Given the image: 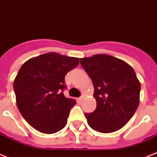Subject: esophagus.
<instances>
[{
    "mask_svg": "<svg viewBox=\"0 0 157 157\" xmlns=\"http://www.w3.org/2000/svg\"><path fill=\"white\" fill-rule=\"evenodd\" d=\"M82 98H83L82 97H81V98H77V101H78L79 103H81V101H82Z\"/></svg>",
    "mask_w": 157,
    "mask_h": 157,
    "instance_id": "obj_1",
    "label": "esophagus"
}]
</instances>
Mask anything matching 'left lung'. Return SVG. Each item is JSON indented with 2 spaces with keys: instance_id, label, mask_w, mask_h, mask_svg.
<instances>
[{
  "instance_id": "left-lung-1",
  "label": "left lung",
  "mask_w": 157,
  "mask_h": 157,
  "mask_svg": "<svg viewBox=\"0 0 157 157\" xmlns=\"http://www.w3.org/2000/svg\"><path fill=\"white\" fill-rule=\"evenodd\" d=\"M93 81L96 109L86 113L89 125L100 133L119 130L134 116L139 104L140 81L130 65L108 54L81 59Z\"/></svg>"
}]
</instances>
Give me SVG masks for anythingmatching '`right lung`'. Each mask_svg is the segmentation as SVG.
Segmentation results:
<instances>
[{"label": "right lung", "instance_id": "1", "mask_svg": "<svg viewBox=\"0 0 157 157\" xmlns=\"http://www.w3.org/2000/svg\"><path fill=\"white\" fill-rule=\"evenodd\" d=\"M79 64V59L54 52L28 59L22 65L13 90L19 112L31 126L43 134H54L65 127L76 101L67 98L66 74Z\"/></svg>", "mask_w": 157, "mask_h": 157}]
</instances>
